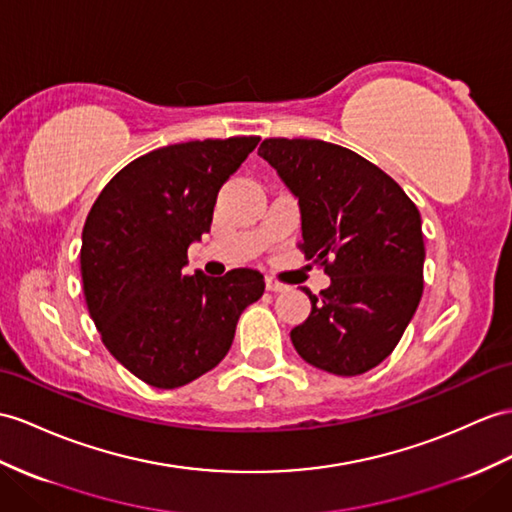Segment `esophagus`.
<instances>
[{"mask_svg": "<svg viewBox=\"0 0 512 512\" xmlns=\"http://www.w3.org/2000/svg\"><path fill=\"white\" fill-rule=\"evenodd\" d=\"M265 286H267V291H271V293H280V291L289 289V286H286V284L280 282V280H276V278H267V280H265Z\"/></svg>", "mask_w": 512, "mask_h": 512, "instance_id": "1", "label": "esophagus"}]
</instances>
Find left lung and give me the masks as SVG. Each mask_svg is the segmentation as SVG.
Instances as JSON below:
<instances>
[{
	"instance_id": "1",
	"label": "left lung",
	"mask_w": 512,
	"mask_h": 512,
	"mask_svg": "<svg viewBox=\"0 0 512 512\" xmlns=\"http://www.w3.org/2000/svg\"><path fill=\"white\" fill-rule=\"evenodd\" d=\"M299 204L308 260L330 286L291 330L297 354L334 376L380 365L400 343L423 293L421 215L391 176L341 145L265 139L258 147Z\"/></svg>"
}]
</instances>
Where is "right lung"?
Masks as SVG:
<instances>
[{"label": "right lung", "mask_w": 512, "mask_h": 512, "mask_svg": "<svg viewBox=\"0 0 512 512\" xmlns=\"http://www.w3.org/2000/svg\"><path fill=\"white\" fill-rule=\"evenodd\" d=\"M258 136L167 145L132 160L86 217L80 271L106 350L156 389L215 369L243 310L265 293L256 269L186 276V249L210 230L217 193Z\"/></svg>", "instance_id": "right-lung-1"}]
</instances>
